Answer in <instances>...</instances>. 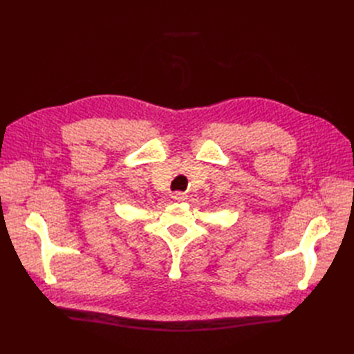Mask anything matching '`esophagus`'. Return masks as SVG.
I'll use <instances>...</instances> for the list:
<instances>
[{"mask_svg": "<svg viewBox=\"0 0 354 354\" xmlns=\"http://www.w3.org/2000/svg\"><path fill=\"white\" fill-rule=\"evenodd\" d=\"M172 198H174V199H176V201H185V199H188V195L185 194V192H179V191H176V192H174V194H172Z\"/></svg>", "mask_w": 354, "mask_h": 354, "instance_id": "1", "label": "esophagus"}]
</instances>
